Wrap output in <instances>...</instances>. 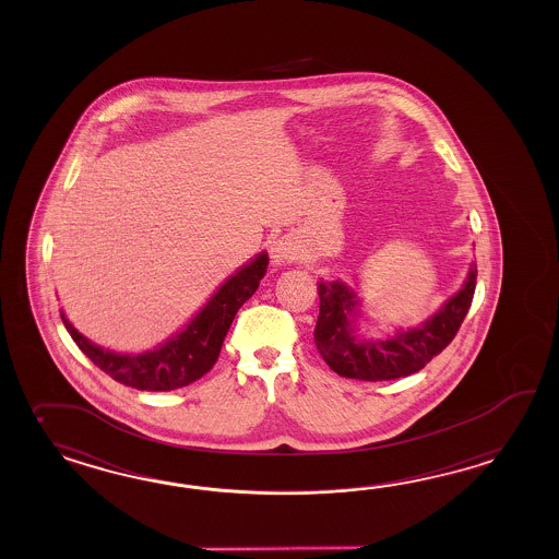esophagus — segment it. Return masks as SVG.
Segmentation results:
<instances>
[{
    "instance_id": "1",
    "label": "esophagus",
    "mask_w": 559,
    "mask_h": 559,
    "mask_svg": "<svg viewBox=\"0 0 559 559\" xmlns=\"http://www.w3.org/2000/svg\"><path fill=\"white\" fill-rule=\"evenodd\" d=\"M271 257H273L274 264H288L297 259V247L288 238L274 240L273 247H271Z\"/></svg>"
}]
</instances>
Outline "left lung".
Segmentation results:
<instances>
[{
  "label": "left lung",
  "mask_w": 559,
  "mask_h": 559,
  "mask_svg": "<svg viewBox=\"0 0 559 559\" xmlns=\"http://www.w3.org/2000/svg\"><path fill=\"white\" fill-rule=\"evenodd\" d=\"M477 283L473 264L465 285L427 323L383 341L355 336L350 321L359 310L357 295L347 285L331 281L319 285L321 309L314 326V343L324 362L341 377L359 381H391L421 371L455 338L472 307Z\"/></svg>",
  "instance_id": "obj_1"
}]
</instances>
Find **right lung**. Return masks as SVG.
<instances>
[{"instance_id":"obj_1","label":"right lung","mask_w":559,"mask_h":559,"mask_svg":"<svg viewBox=\"0 0 559 559\" xmlns=\"http://www.w3.org/2000/svg\"><path fill=\"white\" fill-rule=\"evenodd\" d=\"M266 266L269 257L262 252L212 295L187 329L162 347L142 355L110 353L80 335L63 312L62 321L80 350L114 381L140 391H173L194 383L211 371L236 312L254 295Z\"/></svg>"}]
</instances>
